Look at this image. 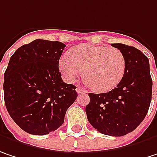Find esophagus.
Masks as SVG:
<instances>
[{
	"mask_svg": "<svg viewBox=\"0 0 157 157\" xmlns=\"http://www.w3.org/2000/svg\"><path fill=\"white\" fill-rule=\"evenodd\" d=\"M76 91H77L78 94H85V93H87L88 92L86 90H84L83 88L81 87V86H77V88H76Z\"/></svg>",
	"mask_w": 157,
	"mask_h": 157,
	"instance_id": "esophagus-1",
	"label": "esophagus"
}]
</instances>
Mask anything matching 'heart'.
Wrapping results in <instances>:
<instances>
[{
    "mask_svg": "<svg viewBox=\"0 0 157 157\" xmlns=\"http://www.w3.org/2000/svg\"><path fill=\"white\" fill-rule=\"evenodd\" d=\"M59 69L67 82L82 74L88 85L98 92L111 90L122 81L125 73L124 55L116 48L81 44L59 59Z\"/></svg>",
    "mask_w": 157,
    "mask_h": 157,
    "instance_id": "1",
    "label": "heart"
}]
</instances>
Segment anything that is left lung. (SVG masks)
<instances>
[{
    "instance_id": "1",
    "label": "left lung",
    "mask_w": 157,
    "mask_h": 157,
    "mask_svg": "<svg viewBox=\"0 0 157 157\" xmlns=\"http://www.w3.org/2000/svg\"><path fill=\"white\" fill-rule=\"evenodd\" d=\"M124 55L122 81L106 93H89L85 112L90 124L100 133L124 136L134 131L147 114L152 98L149 60L135 47L112 43Z\"/></svg>"
}]
</instances>
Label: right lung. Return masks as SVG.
I'll use <instances>...</instances> for the list:
<instances>
[{
    "instance_id": "1",
    "label": "right lung",
    "mask_w": 157,
    "mask_h": 157,
    "mask_svg": "<svg viewBox=\"0 0 157 157\" xmlns=\"http://www.w3.org/2000/svg\"><path fill=\"white\" fill-rule=\"evenodd\" d=\"M66 45L37 39L18 48L4 73L6 108L23 131L46 135L64 123L78 96L73 84L63 82L59 61Z\"/></svg>"
}]
</instances>
